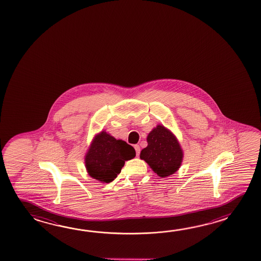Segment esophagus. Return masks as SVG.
Returning <instances> with one entry per match:
<instances>
[{
    "label": "esophagus",
    "mask_w": 261,
    "mask_h": 261,
    "mask_svg": "<svg viewBox=\"0 0 261 261\" xmlns=\"http://www.w3.org/2000/svg\"><path fill=\"white\" fill-rule=\"evenodd\" d=\"M134 148H135V151H136V155L138 156L140 155V146H139L138 144H135Z\"/></svg>",
    "instance_id": "esophagus-1"
}]
</instances>
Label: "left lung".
Masks as SVG:
<instances>
[{"label": "left lung", "mask_w": 261, "mask_h": 261, "mask_svg": "<svg viewBox=\"0 0 261 261\" xmlns=\"http://www.w3.org/2000/svg\"><path fill=\"white\" fill-rule=\"evenodd\" d=\"M147 146L141 151L144 160L159 176L177 172L183 161V150L177 139L164 126L158 125L147 136Z\"/></svg>", "instance_id": "1"}]
</instances>
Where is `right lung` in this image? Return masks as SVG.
I'll return each instance as SVG.
<instances>
[{
    "mask_svg": "<svg viewBox=\"0 0 261 261\" xmlns=\"http://www.w3.org/2000/svg\"><path fill=\"white\" fill-rule=\"evenodd\" d=\"M135 150L122 140L101 132L89 146L85 163L89 175L102 183H110L121 172L125 161L135 156Z\"/></svg>",
    "mask_w": 261,
    "mask_h": 261,
    "instance_id": "right-lung-1",
    "label": "right lung"
}]
</instances>
